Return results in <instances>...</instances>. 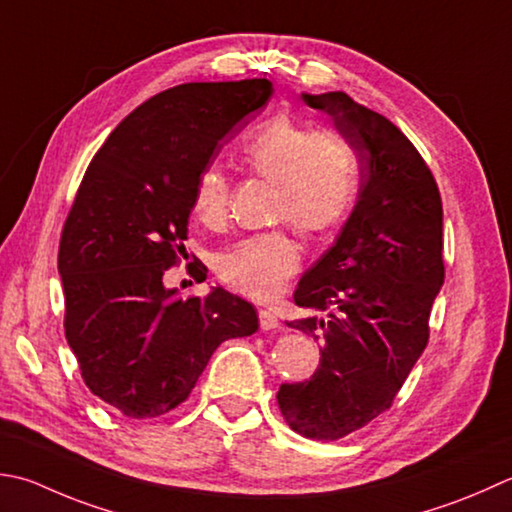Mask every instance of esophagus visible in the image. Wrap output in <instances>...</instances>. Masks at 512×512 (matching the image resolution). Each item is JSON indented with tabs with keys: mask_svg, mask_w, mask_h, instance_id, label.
I'll use <instances>...</instances> for the list:
<instances>
[{
	"mask_svg": "<svg viewBox=\"0 0 512 512\" xmlns=\"http://www.w3.org/2000/svg\"><path fill=\"white\" fill-rule=\"evenodd\" d=\"M259 326H262V330H277L279 328V319L273 310H259Z\"/></svg>",
	"mask_w": 512,
	"mask_h": 512,
	"instance_id": "34e87169",
	"label": "esophagus"
}]
</instances>
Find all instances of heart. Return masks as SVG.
Masks as SVG:
<instances>
[{"instance_id":"1","label":"heart","mask_w":512,"mask_h":512,"mask_svg":"<svg viewBox=\"0 0 512 512\" xmlns=\"http://www.w3.org/2000/svg\"><path fill=\"white\" fill-rule=\"evenodd\" d=\"M244 166L277 184L275 219H288L304 235H324L344 224L359 195V157L335 128H315L288 115L255 126L242 144ZM230 179L222 166L199 173L193 213L206 226L226 219ZM299 264L293 235L284 228L246 235L217 255L215 270L226 288L257 302L275 299Z\"/></svg>"}]
</instances>
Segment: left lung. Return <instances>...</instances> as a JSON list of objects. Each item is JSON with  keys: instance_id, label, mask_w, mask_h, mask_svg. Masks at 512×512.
I'll return each instance as SVG.
<instances>
[{"instance_id": "1", "label": "left lung", "mask_w": 512, "mask_h": 512, "mask_svg": "<svg viewBox=\"0 0 512 512\" xmlns=\"http://www.w3.org/2000/svg\"><path fill=\"white\" fill-rule=\"evenodd\" d=\"M355 146L359 199L335 244L310 266L295 304L324 317L288 322L322 344L315 375L282 384L277 404L295 433L335 442L393 406L428 344L444 284L442 197L413 142L342 90L304 95Z\"/></svg>"}]
</instances>
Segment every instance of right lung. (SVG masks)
Masks as SVG:
<instances>
[{
    "label": "right lung",
    "instance_id": "obj_1",
    "mask_svg": "<svg viewBox=\"0 0 512 512\" xmlns=\"http://www.w3.org/2000/svg\"><path fill=\"white\" fill-rule=\"evenodd\" d=\"M270 95L268 79L173 86L124 117L90 159L59 239L64 330L90 393L124 417L170 413L219 344L259 328L246 299L224 288L179 297L164 275L186 250L199 173Z\"/></svg>",
    "mask_w": 512,
    "mask_h": 512
}]
</instances>
